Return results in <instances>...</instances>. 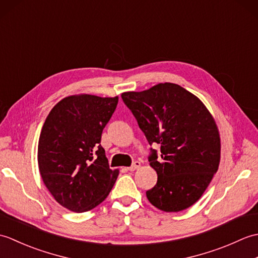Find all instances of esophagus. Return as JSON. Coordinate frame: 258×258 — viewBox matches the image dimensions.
<instances>
[{
  "label": "esophagus",
  "instance_id": "esophagus-1",
  "mask_svg": "<svg viewBox=\"0 0 258 258\" xmlns=\"http://www.w3.org/2000/svg\"><path fill=\"white\" fill-rule=\"evenodd\" d=\"M140 167H141V163H140V162H134L132 166L127 167V171L133 172V171H135V169H138V168H140Z\"/></svg>",
  "mask_w": 258,
  "mask_h": 258
}]
</instances>
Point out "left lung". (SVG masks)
<instances>
[{
	"label": "left lung",
	"mask_w": 258,
	"mask_h": 258,
	"mask_svg": "<svg viewBox=\"0 0 258 258\" xmlns=\"http://www.w3.org/2000/svg\"><path fill=\"white\" fill-rule=\"evenodd\" d=\"M152 145H161V157L152 150L150 165L157 183L146 191L153 206L180 212L199 201L217 172L221 138L213 115L199 97L174 83H160L142 92H124Z\"/></svg>",
	"instance_id": "1"
}]
</instances>
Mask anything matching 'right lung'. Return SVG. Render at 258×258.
<instances>
[{
  "instance_id": "right-lung-1",
  "label": "right lung",
  "mask_w": 258,
  "mask_h": 258,
  "mask_svg": "<svg viewBox=\"0 0 258 258\" xmlns=\"http://www.w3.org/2000/svg\"><path fill=\"white\" fill-rule=\"evenodd\" d=\"M117 102L118 96H67L43 124L38 169L54 200L70 211L83 213L100 205L118 176V169L109 168L100 144Z\"/></svg>"
}]
</instances>
